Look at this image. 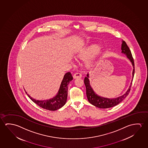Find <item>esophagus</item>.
I'll use <instances>...</instances> for the list:
<instances>
[{"label":"esophagus","instance_id":"1","mask_svg":"<svg viewBox=\"0 0 148 148\" xmlns=\"http://www.w3.org/2000/svg\"><path fill=\"white\" fill-rule=\"evenodd\" d=\"M82 77V75L80 73H76L74 74L73 75V78L74 79H77V78H81Z\"/></svg>","mask_w":148,"mask_h":148}]
</instances>
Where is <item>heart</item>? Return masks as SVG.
I'll list each match as a JSON object with an SVG mask.
<instances>
[{
	"mask_svg": "<svg viewBox=\"0 0 148 148\" xmlns=\"http://www.w3.org/2000/svg\"><path fill=\"white\" fill-rule=\"evenodd\" d=\"M100 48L101 47L97 44L90 45L88 47L81 49L77 53V56L83 59H88L96 54ZM87 64L88 65H92V61L88 60Z\"/></svg>",
	"mask_w": 148,
	"mask_h": 148,
	"instance_id": "1",
	"label": "heart"
}]
</instances>
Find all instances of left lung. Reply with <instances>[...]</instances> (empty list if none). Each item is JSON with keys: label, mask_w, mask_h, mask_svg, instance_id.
<instances>
[{"label": "left lung", "mask_w": 148, "mask_h": 148, "mask_svg": "<svg viewBox=\"0 0 148 148\" xmlns=\"http://www.w3.org/2000/svg\"><path fill=\"white\" fill-rule=\"evenodd\" d=\"M121 50H122L121 52L127 56V58L129 59L133 65V71L132 73V75H133L132 77L133 79L134 73H135L134 59L133 58L131 51L129 47L127 46L126 42L123 40L122 41V45H121ZM89 77V73H87V76L85 77L84 81L85 85L86 87V92L87 99L89 101V103H91L93 106L100 108H112L113 106H116L120 103L129 94L130 91L131 90L132 84V81H133V80H132L131 85L130 86L129 89H127V92L124 95L116 98L109 99L99 96L97 94L95 93V92H94V90L92 89L90 84Z\"/></svg>", "instance_id": "1"}]
</instances>
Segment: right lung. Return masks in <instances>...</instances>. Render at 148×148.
Listing matches in <instances>:
<instances>
[{
    "instance_id": "obj_1",
    "label": "right lung",
    "mask_w": 148,
    "mask_h": 148,
    "mask_svg": "<svg viewBox=\"0 0 148 148\" xmlns=\"http://www.w3.org/2000/svg\"><path fill=\"white\" fill-rule=\"evenodd\" d=\"M72 80H73V77L71 73L70 72L66 73L61 82L58 94L54 98L49 100H37L32 98L26 92V94L33 102L36 103L40 108L47 110H56L61 108L66 103L67 98L68 85Z\"/></svg>"
}]
</instances>
